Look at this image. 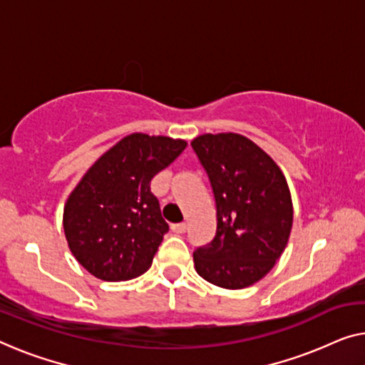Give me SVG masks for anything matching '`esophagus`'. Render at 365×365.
<instances>
[{
  "label": "esophagus",
  "mask_w": 365,
  "mask_h": 365,
  "mask_svg": "<svg viewBox=\"0 0 365 365\" xmlns=\"http://www.w3.org/2000/svg\"><path fill=\"white\" fill-rule=\"evenodd\" d=\"M172 231L177 232V235H182V232L187 231V225L185 222H177V225H172Z\"/></svg>",
  "instance_id": "1"
}]
</instances>
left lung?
Listing matches in <instances>:
<instances>
[{
    "label": "left lung",
    "instance_id": "1",
    "mask_svg": "<svg viewBox=\"0 0 365 365\" xmlns=\"http://www.w3.org/2000/svg\"><path fill=\"white\" fill-rule=\"evenodd\" d=\"M216 201V236L193 252L198 275L237 290L264 279L285 251L292 195L274 159L246 135L203 134L192 140Z\"/></svg>",
    "mask_w": 365,
    "mask_h": 365
}]
</instances>
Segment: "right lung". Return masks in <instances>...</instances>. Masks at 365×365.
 <instances>
[{"label": "right lung", "instance_id": "right-lung-1", "mask_svg": "<svg viewBox=\"0 0 365 365\" xmlns=\"http://www.w3.org/2000/svg\"><path fill=\"white\" fill-rule=\"evenodd\" d=\"M185 148L183 139L134 133L86 170L63 206L65 237L81 267L106 282L150 267L168 231L150 180Z\"/></svg>", "mask_w": 365, "mask_h": 365}]
</instances>
